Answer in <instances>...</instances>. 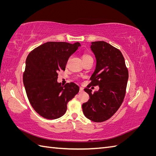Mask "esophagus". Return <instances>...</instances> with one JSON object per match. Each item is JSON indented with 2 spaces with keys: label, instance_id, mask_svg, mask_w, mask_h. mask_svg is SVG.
<instances>
[{
  "label": "esophagus",
  "instance_id": "34e87169",
  "mask_svg": "<svg viewBox=\"0 0 156 156\" xmlns=\"http://www.w3.org/2000/svg\"><path fill=\"white\" fill-rule=\"evenodd\" d=\"M83 92V87H80L79 88V92L82 93Z\"/></svg>",
  "mask_w": 156,
  "mask_h": 156
}]
</instances>
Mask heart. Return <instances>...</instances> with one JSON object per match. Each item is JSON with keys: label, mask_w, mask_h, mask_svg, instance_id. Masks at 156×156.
<instances>
[{"label": "heart", "mask_w": 156, "mask_h": 156, "mask_svg": "<svg viewBox=\"0 0 156 156\" xmlns=\"http://www.w3.org/2000/svg\"><path fill=\"white\" fill-rule=\"evenodd\" d=\"M90 59H92V57L90 55H89L88 54H84L83 56V61H86V60H90Z\"/></svg>", "instance_id": "obj_1"}]
</instances>
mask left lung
I'll use <instances>...</instances> for the list:
<instances>
[{"label":"left lung","mask_w":156,"mask_h":156,"mask_svg":"<svg viewBox=\"0 0 156 156\" xmlns=\"http://www.w3.org/2000/svg\"><path fill=\"white\" fill-rule=\"evenodd\" d=\"M90 49L95 55L96 66L89 86L98 85L100 89L93 94L89 87L84 89L90 99L83 103L82 108L87 119L101 122L109 119L123 102L128 70L120 51L109 44L103 41H94Z\"/></svg>","instance_id":"left-lung-1"}]
</instances>
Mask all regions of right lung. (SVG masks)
<instances>
[{
  "instance_id": "add662e5",
  "label": "right lung",
  "mask_w": 156,
  "mask_h": 156,
  "mask_svg": "<svg viewBox=\"0 0 156 156\" xmlns=\"http://www.w3.org/2000/svg\"><path fill=\"white\" fill-rule=\"evenodd\" d=\"M80 46L79 42L49 41L27 56L23 78L27 95L35 111L46 119L63 116L68 103L79 91L74 83L63 87L57 79L58 72L65 70L69 56Z\"/></svg>"
}]
</instances>
